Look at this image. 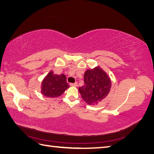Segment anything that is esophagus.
I'll return each instance as SVG.
<instances>
[{
	"mask_svg": "<svg viewBox=\"0 0 154 154\" xmlns=\"http://www.w3.org/2000/svg\"><path fill=\"white\" fill-rule=\"evenodd\" d=\"M70 85L71 87H77V83L75 82L74 83H70Z\"/></svg>",
	"mask_w": 154,
	"mask_h": 154,
	"instance_id": "1",
	"label": "esophagus"
}]
</instances>
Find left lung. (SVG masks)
Segmentation results:
<instances>
[{
  "label": "left lung",
  "instance_id": "1",
  "mask_svg": "<svg viewBox=\"0 0 154 154\" xmlns=\"http://www.w3.org/2000/svg\"><path fill=\"white\" fill-rule=\"evenodd\" d=\"M84 83V85L79 88V91L83 99L89 105L97 104L105 99L112 85L109 75L99 66L85 72Z\"/></svg>",
  "mask_w": 154,
  "mask_h": 154
}]
</instances>
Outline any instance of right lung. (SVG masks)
<instances>
[{
	"instance_id": "1",
	"label": "right lung",
	"mask_w": 154,
	"mask_h": 154,
	"mask_svg": "<svg viewBox=\"0 0 154 154\" xmlns=\"http://www.w3.org/2000/svg\"><path fill=\"white\" fill-rule=\"evenodd\" d=\"M66 80L64 74L56 75L51 71L42 81L41 93L44 96L50 98L60 97L69 87Z\"/></svg>"
}]
</instances>
